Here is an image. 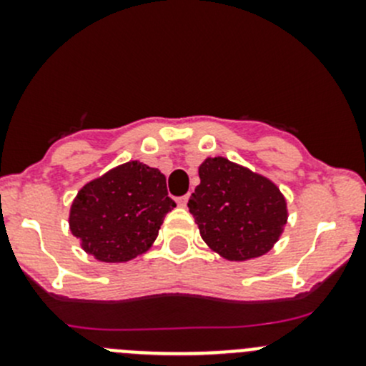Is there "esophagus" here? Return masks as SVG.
Segmentation results:
<instances>
[{
	"instance_id": "1",
	"label": "esophagus",
	"mask_w": 366,
	"mask_h": 366,
	"mask_svg": "<svg viewBox=\"0 0 366 366\" xmlns=\"http://www.w3.org/2000/svg\"><path fill=\"white\" fill-rule=\"evenodd\" d=\"M187 202H189V194H186V197L177 198V205H179V207H186Z\"/></svg>"
}]
</instances>
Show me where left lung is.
<instances>
[{
	"instance_id": "left-lung-1",
	"label": "left lung",
	"mask_w": 366,
	"mask_h": 366,
	"mask_svg": "<svg viewBox=\"0 0 366 366\" xmlns=\"http://www.w3.org/2000/svg\"><path fill=\"white\" fill-rule=\"evenodd\" d=\"M198 175L187 207L207 246L232 262L267 253L289 217L280 187L227 157H207Z\"/></svg>"
}]
</instances>
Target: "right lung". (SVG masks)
<instances>
[{
  "instance_id": "obj_1",
  "label": "right lung",
  "mask_w": 366,
  "mask_h": 366,
  "mask_svg": "<svg viewBox=\"0 0 366 366\" xmlns=\"http://www.w3.org/2000/svg\"><path fill=\"white\" fill-rule=\"evenodd\" d=\"M173 207L159 169L129 161L81 187L70 205L69 227L88 254L118 264L154 244Z\"/></svg>"
}]
</instances>
